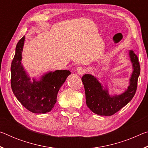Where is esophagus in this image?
<instances>
[{"label": "esophagus", "mask_w": 148, "mask_h": 148, "mask_svg": "<svg viewBox=\"0 0 148 148\" xmlns=\"http://www.w3.org/2000/svg\"><path fill=\"white\" fill-rule=\"evenodd\" d=\"M76 71H77V73L79 75H83L85 72H86V69L83 67H77V69H76Z\"/></svg>", "instance_id": "obj_1"}]
</instances>
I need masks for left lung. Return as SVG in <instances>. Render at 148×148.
I'll use <instances>...</instances> for the list:
<instances>
[{
	"instance_id": "8db88e82",
	"label": "left lung",
	"mask_w": 148,
	"mask_h": 148,
	"mask_svg": "<svg viewBox=\"0 0 148 148\" xmlns=\"http://www.w3.org/2000/svg\"><path fill=\"white\" fill-rule=\"evenodd\" d=\"M130 60L132 62V71L129 86L120 95H110L107 86H102L96 77L91 74H85L82 77L87 107L99 116H112L121 110L131 101L134 96L137 88L140 67L138 57L132 50L129 52Z\"/></svg>"
}]
</instances>
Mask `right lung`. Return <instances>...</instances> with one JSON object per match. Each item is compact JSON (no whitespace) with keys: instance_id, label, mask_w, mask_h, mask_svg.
<instances>
[{"instance_id":"obj_1","label":"right lung","mask_w":148,"mask_h":148,"mask_svg":"<svg viewBox=\"0 0 148 148\" xmlns=\"http://www.w3.org/2000/svg\"><path fill=\"white\" fill-rule=\"evenodd\" d=\"M25 36L17 44L11 64V87L21 104L35 114L51 111L57 102V93L71 72L66 70L49 72L39 80L31 79L21 64Z\"/></svg>"}]
</instances>
